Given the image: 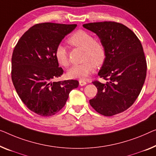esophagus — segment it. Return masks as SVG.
Here are the masks:
<instances>
[{"instance_id": "esophagus-1", "label": "esophagus", "mask_w": 156, "mask_h": 156, "mask_svg": "<svg viewBox=\"0 0 156 156\" xmlns=\"http://www.w3.org/2000/svg\"><path fill=\"white\" fill-rule=\"evenodd\" d=\"M79 84H80V86H84L86 84H87V83H86L85 80H79Z\"/></svg>"}]
</instances>
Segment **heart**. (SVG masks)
I'll list each match as a JSON object with an SVG mask.
<instances>
[{
  "label": "heart",
  "instance_id": "heart-1",
  "mask_svg": "<svg viewBox=\"0 0 156 156\" xmlns=\"http://www.w3.org/2000/svg\"><path fill=\"white\" fill-rule=\"evenodd\" d=\"M68 42L72 45L85 50L83 58L84 62L72 66L67 72L69 78L85 80L94 72L95 66H101L105 62L106 52L104 45L96 41L94 36L87 31L79 30L75 32L69 37ZM55 56L59 64L63 66H69L68 53L63 45L59 44L57 46Z\"/></svg>",
  "mask_w": 156,
  "mask_h": 156
}]
</instances>
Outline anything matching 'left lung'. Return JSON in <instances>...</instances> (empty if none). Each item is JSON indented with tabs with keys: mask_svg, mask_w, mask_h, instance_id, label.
I'll use <instances>...</instances> for the list:
<instances>
[{
	"mask_svg": "<svg viewBox=\"0 0 156 156\" xmlns=\"http://www.w3.org/2000/svg\"><path fill=\"white\" fill-rule=\"evenodd\" d=\"M83 27L97 34L106 52L98 75L107 82H92L97 94L90 105L105 116L122 113L135 101L146 79L147 66L141 42L120 23L94 22Z\"/></svg>",
	"mask_w": 156,
	"mask_h": 156,
	"instance_id": "1",
	"label": "left lung"
}]
</instances>
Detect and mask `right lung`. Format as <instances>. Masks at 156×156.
<instances>
[{"instance_id":"obj_1","label":"right lung","mask_w":156,"mask_h":156,"mask_svg":"<svg viewBox=\"0 0 156 156\" xmlns=\"http://www.w3.org/2000/svg\"><path fill=\"white\" fill-rule=\"evenodd\" d=\"M77 24H37L23 34L13 50L12 80L17 93L27 108L41 116H51L61 110L76 80L52 82L64 73L55 56L62 39Z\"/></svg>"}]
</instances>
